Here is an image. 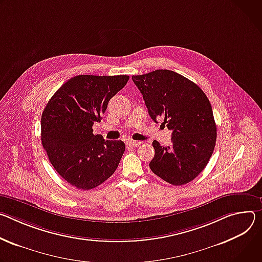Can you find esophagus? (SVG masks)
Instances as JSON below:
<instances>
[{"instance_id": "esophagus-1", "label": "esophagus", "mask_w": 262, "mask_h": 262, "mask_svg": "<svg viewBox=\"0 0 262 262\" xmlns=\"http://www.w3.org/2000/svg\"><path fill=\"white\" fill-rule=\"evenodd\" d=\"M126 143L128 144V146H130V147H132V148H135V147H137V146H139V144H140L139 141H135V140H133V139H127V140H126Z\"/></svg>"}]
</instances>
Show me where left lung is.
<instances>
[{"label":"left lung","mask_w":262,"mask_h":262,"mask_svg":"<svg viewBox=\"0 0 262 262\" xmlns=\"http://www.w3.org/2000/svg\"><path fill=\"white\" fill-rule=\"evenodd\" d=\"M146 102L151 119L171 130V143L156 140L152 171L172 185L192 181L207 165L216 141V126L210 102L200 87L182 75L157 70L132 76Z\"/></svg>","instance_id":"1"}]
</instances>
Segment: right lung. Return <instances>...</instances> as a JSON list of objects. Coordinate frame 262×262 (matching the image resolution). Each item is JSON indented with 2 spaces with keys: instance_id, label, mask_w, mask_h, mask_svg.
Returning <instances> with one entry per match:
<instances>
[{
  "instance_id": "obj_1",
  "label": "right lung",
  "mask_w": 262,
  "mask_h": 262,
  "mask_svg": "<svg viewBox=\"0 0 262 262\" xmlns=\"http://www.w3.org/2000/svg\"><path fill=\"white\" fill-rule=\"evenodd\" d=\"M129 76L79 75L62 84L41 114V142L56 171L82 190L106 181L125 152L122 140H105L93 133L110 99Z\"/></svg>"
}]
</instances>
